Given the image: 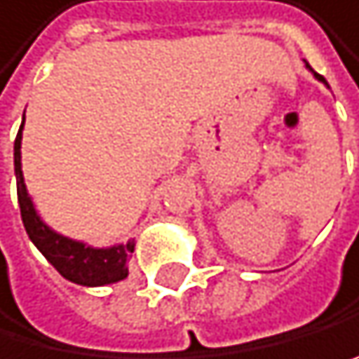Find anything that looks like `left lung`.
Listing matches in <instances>:
<instances>
[{"mask_svg": "<svg viewBox=\"0 0 359 359\" xmlns=\"http://www.w3.org/2000/svg\"><path fill=\"white\" fill-rule=\"evenodd\" d=\"M306 66H309V64H306ZM309 68H311V66H309ZM316 77H318V79H320V81H324V84H326V79H324V77H322V75H318V73H316Z\"/></svg>", "mask_w": 359, "mask_h": 359, "instance_id": "obj_1", "label": "left lung"}]
</instances>
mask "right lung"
I'll use <instances>...</instances> for the list:
<instances>
[{
	"label": "right lung",
	"mask_w": 359,
	"mask_h": 359,
	"mask_svg": "<svg viewBox=\"0 0 359 359\" xmlns=\"http://www.w3.org/2000/svg\"><path fill=\"white\" fill-rule=\"evenodd\" d=\"M24 128V121H22ZM22 128L15 140V175H17V200L22 208V222L28 238L41 251L50 264L64 275L66 280L81 286H104L124 280L128 275L126 259L135 244L126 242L111 248H90L81 242L68 240L64 235L50 231L37 215V210L26 193L22 175Z\"/></svg>",
	"instance_id": "1"
}]
</instances>
